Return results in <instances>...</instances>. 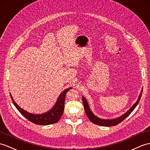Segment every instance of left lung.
<instances>
[{
	"label": "left lung",
	"instance_id": "left-lung-1",
	"mask_svg": "<svg viewBox=\"0 0 150 150\" xmlns=\"http://www.w3.org/2000/svg\"><path fill=\"white\" fill-rule=\"evenodd\" d=\"M142 90H143V89H142V91L141 92L140 95H139V98L137 101V102L135 103L134 104V105L132 106L126 113L124 114L123 116H121L120 117L117 118V119H114V120H102V119H100V118H98V117L95 116V115L92 113L91 110H90L89 105H88V102H87L86 100L85 99L84 97L82 96V102H83V107H84L85 112H86L87 116H88L89 120L91 121V122H93L94 124L100 125V126H103V127L116 126V125L121 123V121H123L125 119V118L129 116L132 111L134 110L135 108L136 107L137 104L139 102V101H140L141 97L142 95Z\"/></svg>",
	"mask_w": 150,
	"mask_h": 150
}]
</instances>
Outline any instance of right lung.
Instances as JSON below:
<instances>
[{
	"label": "right lung",
	"mask_w": 150,
	"mask_h": 150,
	"mask_svg": "<svg viewBox=\"0 0 150 150\" xmlns=\"http://www.w3.org/2000/svg\"><path fill=\"white\" fill-rule=\"evenodd\" d=\"M71 89L72 88L65 89L64 91L61 94L60 96H59L54 107L52 108L50 110L48 111V112L42 114H30L27 112V111L24 110L15 103V101L13 99V97L11 94H10V96H11L12 102L16 107V109H18L19 112L22 114L24 117H26L28 120H29L31 122H33L36 125H48L57 123L58 122V121L60 120V118L62 116V114H63L64 112L66 95H67V93H68L69 90Z\"/></svg>",
	"instance_id": "1"
}]
</instances>
